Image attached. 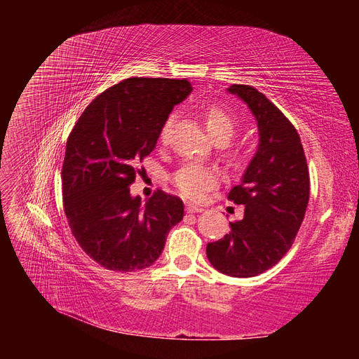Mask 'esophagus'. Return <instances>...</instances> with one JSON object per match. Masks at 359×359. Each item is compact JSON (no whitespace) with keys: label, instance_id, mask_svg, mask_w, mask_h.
<instances>
[{"label":"esophagus","instance_id":"obj_1","mask_svg":"<svg viewBox=\"0 0 359 359\" xmlns=\"http://www.w3.org/2000/svg\"><path fill=\"white\" fill-rule=\"evenodd\" d=\"M202 211H203V210L199 208V206L187 203V212H202Z\"/></svg>","mask_w":359,"mask_h":359}]
</instances>
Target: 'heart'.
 <instances>
[{
	"mask_svg": "<svg viewBox=\"0 0 359 359\" xmlns=\"http://www.w3.org/2000/svg\"><path fill=\"white\" fill-rule=\"evenodd\" d=\"M170 121L172 119H169L161 130L160 139L163 142L168 137ZM203 123L208 133L215 140H227L235 132L236 119L233 114L229 109H226L224 106L210 104L203 112ZM250 158H252V148L248 147H233L229 151V160L235 168L244 166ZM220 170L214 166L201 165V163H189V165L182 166L175 173L173 184H175L182 196L193 201H199L220 182Z\"/></svg>",
	"mask_w": 359,
	"mask_h": 359,
	"instance_id": "b5f03b06",
	"label": "heart"
}]
</instances>
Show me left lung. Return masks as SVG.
<instances>
[{
    "label": "left lung",
    "mask_w": 359,
    "mask_h": 359,
    "mask_svg": "<svg viewBox=\"0 0 359 359\" xmlns=\"http://www.w3.org/2000/svg\"><path fill=\"white\" fill-rule=\"evenodd\" d=\"M257 121L259 145L241 182L227 199L243 205L244 219L206 245V257L220 273L247 278L273 268L292 247L306 215L310 177L297 128L278 107L250 85L227 88Z\"/></svg>",
    "instance_id": "left-lung-1"
}]
</instances>
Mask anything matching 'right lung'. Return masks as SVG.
<instances>
[{
	"mask_svg": "<svg viewBox=\"0 0 359 359\" xmlns=\"http://www.w3.org/2000/svg\"><path fill=\"white\" fill-rule=\"evenodd\" d=\"M190 93L187 79L130 78L97 95L72 130L61 172L64 212L81 248L106 269L151 266L182 220L180 198L157 190L142 205L128 186L135 163L156 148L173 106Z\"/></svg>",
	"mask_w": 359,
	"mask_h": 359,
	"instance_id": "1",
	"label": "right lung"
}]
</instances>
